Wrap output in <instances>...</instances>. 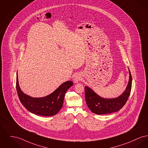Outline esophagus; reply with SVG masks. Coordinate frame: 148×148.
Instances as JSON below:
<instances>
[{
    "instance_id": "34e87169",
    "label": "esophagus",
    "mask_w": 148,
    "mask_h": 148,
    "mask_svg": "<svg viewBox=\"0 0 148 148\" xmlns=\"http://www.w3.org/2000/svg\"><path fill=\"white\" fill-rule=\"evenodd\" d=\"M80 80H81V76L80 74H76L74 75L73 77V80L75 83H78Z\"/></svg>"
}]
</instances>
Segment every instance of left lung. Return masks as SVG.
<instances>
[{"label": "left lung", "instance_id": "obj_1", "mask_svg": "<svg viewBox=\"0 0 148 148\" xmlns=\"http://www.w3.org/2000/svg\"><path fill=\"white\" fill-rule=\"evenodd\" d=\"M129 81L125 91L116 98H103L95 93L90 88L85 87V98L87 106L93 113L103 114L119 111L126 103L132 86V76L129 70Z\"/></svg>", "mask_w": 148, "mask_h": 148}]
</instances>
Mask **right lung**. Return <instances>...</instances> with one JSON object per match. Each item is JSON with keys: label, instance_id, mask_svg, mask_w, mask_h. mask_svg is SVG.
Here are the masks:
<instances>
[{"label": "right lung", "instance_id": "add662e5", "mask_svg": "<svg viewBox=\"0 0 148 148\" xmlns=\"http://www.w3.org/2000/svg\"><path fill=\"white\" fill-rule=\"evenodd\" d=\"M73 84L71 81L66 82L51 95L42 98H34L22 92L18 84L17 75L16 79V89L21 103L30 112L42 116H51L57 114L63 106L66 92Z\"/></svg>", "mask_w": 148, "mask_h": 148}]
</instances>
